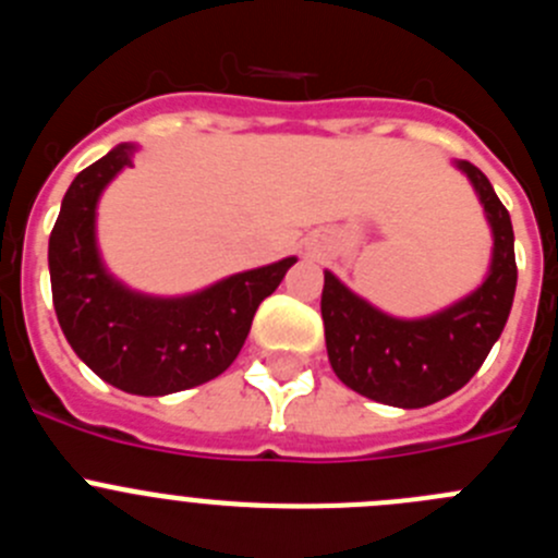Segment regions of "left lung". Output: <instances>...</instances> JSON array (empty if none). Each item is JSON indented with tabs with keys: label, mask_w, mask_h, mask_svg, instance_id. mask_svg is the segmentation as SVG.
Returning <instances> with one entry per match:
<instances>
[{
	"label": "left lung",
	"mask_w": 558,
	"mask_h": 558,
	"mask_svg": "<svg viewBox=\"0 0 558 558\" xmlns=\"http://www.w3.org/2000/svg\"><path fill=\"white\" fill-rule=\"evenodd\" d=\"M481 195L495 251L486 282L452 307L399 322L324 274L322 315L332 372L343 386L393 408H425L450 397L475 377L509 322L517 288L514 229L509 209L489 179L470 161H458Z\"/></svg>",
	"instance_id": "obj_1"
}]
</instances>
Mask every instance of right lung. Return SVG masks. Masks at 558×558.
Instances as JSON below:
<instances>
[{
  "instance_id": "add662e5",
  "label": "right lung",
  "mask_w": 558,
  "mask_h": 558,
  "mask_svg": "<svg viewBox=\"0 0 558 558\" xmlns=\"http://www.w3.org/2000/svg\"><path fill=\"white\" fill-rule=\"evenodd\" d=\"M131 145L77 172L49 234V282L69 347L97 377L140 397L195 388L234 363L256 307L295 256L234 274L184 299H150L106 274L95 243V209L108 181L131 167Z\"/></svg>"
}]
</instances>
